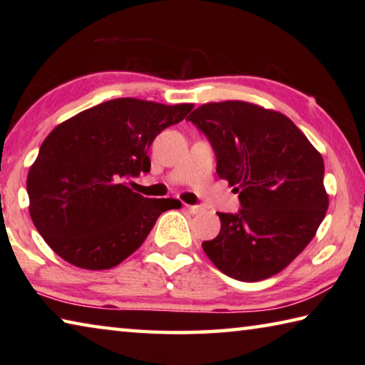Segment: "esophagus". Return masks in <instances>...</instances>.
I'll return each mask as SVG.
<instances>
[{
    "label": "esophagus",
    "instance_id": "obj_1",
    "mask_svg": "<svg viewBox=\"0 0 365 365\" xmlns=\"http://www.w3.org/2000/svg\"><path fill=\"white\" fill-rule=\"evenodd\" d=\"M187 211L188 212H191V214H197V212H201L202 211V207L201 206H187Z\"/></svg>",
    "mask_w": 365,
    "mask_h": 365
}]
</instances>
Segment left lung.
<instances>
[{"instance_id": "1", "label": "left lung", "mask_w": 365, "mask_h": 365, "mask_svg": "<svg viewBox=\"0 0 365 365\" xmlns=\"http://www.w3.org/2000/svg\"><path fill=\"white\" fill-rule=\"evenodd\" d=\"M206 135L237 214L202 243L215 267L242 282L279 274L314 238L329 207L324 159L287 115L246 101L202 104L188 115Z\"/></svg>"}]
</instances>
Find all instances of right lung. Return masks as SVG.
Instances as JSON below:
<instances>
[{
    "instance_id": "obj_1",
    "label": "right lung",
    "mask_w": 365,
    "mask_h": 365,
    "mask_svg": "<svg viewBox=\"0 0 365 365\" xmlns=\"http://www.w3.org/2000/svg\"><path fill=\"white\" fill-rule=\"evenodd\" d=\"M191 109L117 98L59 123L27 177L30 217L49 248L86 270L115 267L137 251L159 215L182 205L135 193L130 178L150 172L153 140Z\"/></svg>"
}]
</instances>
